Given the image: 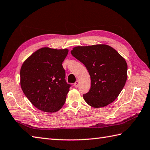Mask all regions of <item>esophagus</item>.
<instances>
[{
    "mask_svg": "<svg viewBox=\"0 0 150 150\" xmlns=\"http://www.w3.org/2000/svg\"><path fill=\"white\" fill-rule=\"evenodd\" d=\"M74 85L75 87L77 88V87H78V85H79V81H76L75 82V83H74Z\"/></svg>",
    "mask_w": 150,
    "mask_h": 150,
    "instance_id": "esophagus-1",
    "label": "esophagus"
}]
</instances>
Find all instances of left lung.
<instances>
[{"label": "left lung", "mask_w": 150, "mask_h": 150, "mask_svg": "<svg viewBox=\"0 0 150 150\" xmlns=\"http://www.w3.org/2000/svg\"><path fill=\"white\" fill-rule=\"evenodd\" d=\"M71 54L84 64L91 86L83 99L93 108L105 107L117 98L127 80V65L124 58L107 45L76 47Z\"/></svg>", "instance_id": "left-lung-1"}]
</instances>
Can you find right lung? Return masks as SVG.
<instances>
[{
    "mask_svg": "<svg viewBox=\"0 0 150 150\" xmlns=\"http://www.w3.org/2000/svg\"><path fill=\"white\" fill-rule=\"evenodd\" d=\"M68 52L66 48H41L21 67V88L30 102L41 111L56 112L65 102L71 85L65 81L62 63Z\"/></svg>",
    "mask_w": 150,
    "mask_h": 150,
    "instance_id": "1",
    "label": "right lung"
}]
</instances>
